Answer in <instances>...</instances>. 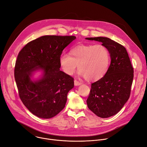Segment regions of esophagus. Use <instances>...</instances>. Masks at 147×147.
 Instances as JSON below:
<instances>
[{
    "label": "esophagus",
    "instance_id": "1",
    "mask_svg": "<svg viewBox=\"0 0 147 147\" xmlns=\"http://www.w3.org/2000/svg\"><path fill=\"white\" fill-rule=\"evenodd\" d=\"M74 84H75V85H76V86L80 85L81 84V82H80V81H77L76 80H74Z\"/></svg>",
    "mask_w": 147,
    "mask_h": 147
}]
</instances>
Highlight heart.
I'll return each mask as SVG.
<instances>
[{"label":"heart","mask_w":147,"mask_h":147,"mask_svg":"<svg viewBox=\"0 0 147 147\" xmlns=\"http://www.w3.org/2000/svg\"><path fill=\"white\" fill-rule=\"evenodd\" d=\"M110 55L107 48L102 45H79L70 51V55H60L59 63L62 71L72 75L76 68L79 74L87 81H96L106 73L109 66Z\"/></svg>","instance_id":"1"}]
</instances>
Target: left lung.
<instances>
[{"label":"left lung","mask_w":147,"mask_h":147,"mask_svg":"<svg viewBox=\"0 0 147 147\" xmlns=\"http://www.w3.org/2000/svg\"><path fill=\"white\" fill-rule=\"evenodd\" d=\"M102 42L109 51L111 63L105 75L91 84L88 107L97 116L107 118L117 114L130 97L134 68L125 47L107 37L86 38Z\"/></svg>","instance_id":"obj_1"}]
</instances>
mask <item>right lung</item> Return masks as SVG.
<instances>
[{
    "label": "right lung",
    "instance_id": "1",
    "mask_svg": "<svg viewBox=\"0 0 147 147\" xmlns=\"http://www.w3.org/2000/svg\"><path fill=\"white\" fill-rule=\"evenodd\" d=\"M75 38L74 36H42L28 42L17 57L14 76L19 96L24 106L38 117H53L65 106L74 81L60 70L59 58ZM38 69L43 71V76L33 82L30 77Z\"/></svg>",
    "mask_w": 147,
    "mask_h": 147
}]
</instances>
